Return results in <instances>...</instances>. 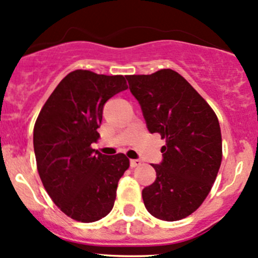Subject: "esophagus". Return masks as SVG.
<instances>
[{
  "instance_id": "1",
  "label": "esophagus",
  "mask_w": 258,
  "mask_h": 258,
  "mask_svg": "<svg viewBox=\"0 0 258 258\" xmlns=\"http://www.w3.org/2000/svg\"><path fill=\"white\" fill-rule=\"evenodd\" d=\"M130 164H131L132 168H136V167H140V165L142 164V162H141L140 159H131Z\"/></svg>"
}]
</instances>
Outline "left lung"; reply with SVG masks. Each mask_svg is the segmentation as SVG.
<instances>
[{
  "label": "left lung",
  "instance_id": "8db88e82",
  "mask_svg": "<svg viewBox=\"0 0 258 258\" xmlns=\"http://www.w3.org/2000/svg\"><path fill=\"white\" fill-rule=\"evenodd\" d=\"M126 78L150 132L165 140L163 161L153 164L156 180L142 190L145 207L161 220H181L203 204L218 175L222 159L218 116L174 70Z\"/></svg>",
  "mask_w": 258,
  "mask_h": 258
}]
</instances>
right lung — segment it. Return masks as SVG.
Segmentation results:
<instances>
[{
  "label": "right lung",
  "mask_w": 258,
  "mask_h": 258,
  "mask_svg": "<svg viewBox=\"0 0 258 258\" xmlns=\"http://www.w3.org/2000/svg\"><path fill=\"white\" fill-rule=\"evenodd\" d=\"M127 88L122 75L74 70L37 117L33 146L40 180L54 204L77 221H97L112 210L118 180L130 167L123 153L105 156L91 148L100 138L105 102Z\"/></svg>",
  "instance_id": "obj_1"
}]
</instances>
